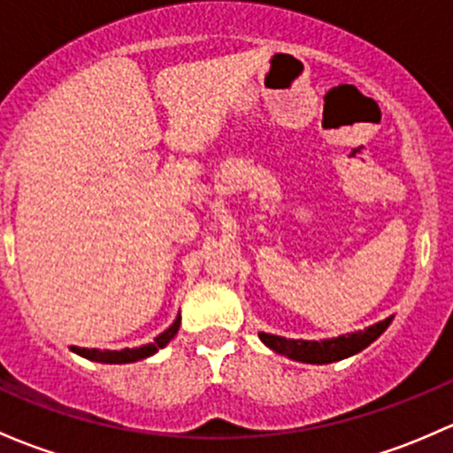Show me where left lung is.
Here are the masks:
<instances>
[{"label": "left lung", "mask_w": 453, "mask_h": 453, "mask_svg": "<svg viewBox=\"0 0 453 453\" xmlns=\"http://www.w3.org/2000/svg\"><path fill=\"white\" fill-rule=\"evenodd\" d=\"M390 321H393V314L384 319V321L365 327V330L323 341H295L284 339V336L266 334V332H258V336L269 349H273L280 356H287L290 360L306 365H330L339 363L342 358H349V356L358 354L365 347H369L378 336H382V332L390 326Z\"/></svg>", "instance_id": "8db88e82"}]
</instances>
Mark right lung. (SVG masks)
<instances>
[{
	"label": "right lung",
	"mask_w": 453,
	"mask_h": 453,
	"mask_svg": "<svg viewBox=\"0 0 453 453\" xmlns=\"http://www.w3.org/2000/svg\"><path fill=\"white\" fill-rule=\"evenodd\" d=\"M180 321H182V317H175V321L171 323L169 327L163 332V334H158L154 339V342H147V345H141V347H132V349H121V351H102V349H87V347H75L71 345V351L78 356H82V358L87 360H93V363H104V365H126V363H136V360H142V358H150V356H154L156 351L163 349V347L169 345V341L173 339L175 334H178L180 330Z\"/></svg>",
	"instance_id": "1"
}]
</instances>
